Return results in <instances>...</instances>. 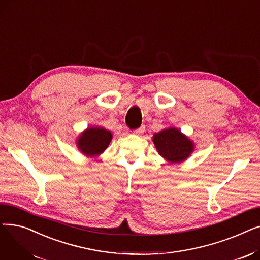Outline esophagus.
<instances>
[{
  "label": "esophagus",
  "instance_id": "obj_1",
  "mask_svg": "<svg viewBox=\"0 0 260 260\" xmlns=\"http://www.w3.org/2000/svg\"><path fill=\"white\" fill-rule=\"evenodd\" d=\"M144 131H145V126L144 125H142V126H140L139 128H136V129H134V134L135 135H140V134H142V133H144Z\"/></svg>",
  "mask_w": 260,
  "mask_h": 260
}]
</instances>
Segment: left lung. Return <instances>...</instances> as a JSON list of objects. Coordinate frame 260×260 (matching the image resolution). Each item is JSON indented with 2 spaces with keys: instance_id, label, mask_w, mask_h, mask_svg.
Instances as JSON below:
<instances>
[{
  "instance_id": "8db88e82",
  "label": "left lung",
  "mask_w": 260,
  "mask_h": 260,
  "mask_svg": "<svg viewBox=\"0 0 260 260\" xmlns=\"http://www.w3.org/2000/svg\"><path fill=\"white\" fill-rule=\"evenodd\" d=\"M153 141L159 154L170 162H180L193 152V142L178 129L168 128L154 135Z\"/></svg>"
}]
</instances>
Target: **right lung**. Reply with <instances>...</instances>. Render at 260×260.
Instances as JSON below:
<instances>
[{
    "label": "right lung",
    "mask_w": 260,
    "mask_h": 260,
    "mask_svg": "<svg viewBox=\"0 0 260 260\" xmlns=\"http://www.w3.org/2000/svg\"><path fill=\"white\" fill-rule=\"evenodd\" d=\"M112 133L100 127L87 128L80 136L78 146L81 152L87 156L101 154L112 140Z\"/></svg>",
    "instance_id": "add662e5"
}]
</instances>
